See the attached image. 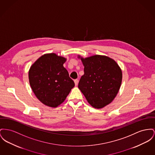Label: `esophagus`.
<instances>
[{"mask_svg": "<svg viewBox=\"0 0 155 155\" xmlns=\"http://www.w3.org/2000/svg\"><path fill=\"white\" fill-rule=\"evenodd\" d=\"M74 82H75V85H78V80H77V79L74 80Z\"/></svg>", "mask_w": 155, "mask_h": 155, "instance_id": "34e87169", "label": "esophagus"}]
</instances>
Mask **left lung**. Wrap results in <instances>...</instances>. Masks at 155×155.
Returning a JSON list of instances; mask_svg holds the SVG:
<instances>
[{
	"label": "left lung",
	"mask_w": 155,
	"mask_h": 155,
	"mask_svg": "<svg viewBox=\"0 0 155 155\" xmlns=\"http://www.w3.org/2000/svg\"><path fill=\"white\" fill-rule=\"evenodd\" d=\"M81 60L84 74L78 88L91 106L102 108L117 95L122 82V71L113 59L107 56L95 55Z\"/></svg>",
	"instance_id": "1"
}]
</instances>
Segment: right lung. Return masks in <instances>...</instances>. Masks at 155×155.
I'll return each instance as SVG.
<instances>
[{
    "mask_svg": "<svg viewBox=\"0 0 155 155\" xmlns=\"http://www.w3.org/2000/svg\"><path fill=\"white\" fill-rule=\"evenodd\" d=\"M66 59L54 53L40 57L28 72L30 85L43 104L57 107L64 102L75 85L63 66Z\"/></svg>",
    "mask_w": 155,
    "mask_h": 155,
    "instance_id": "1",
    "label": "right lung"
}]
</instances>
